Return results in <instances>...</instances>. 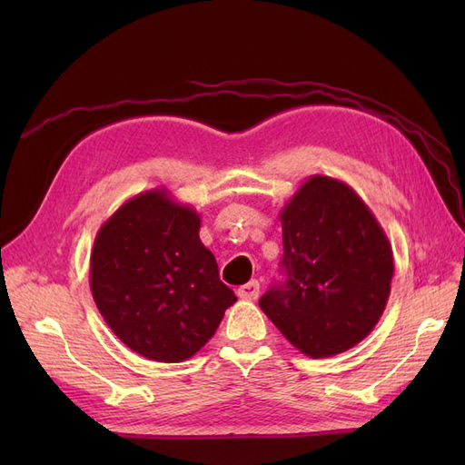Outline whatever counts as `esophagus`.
Instances as JSON below:
<instances>
[{
  "mask_svg": "<svg viewBox=\"0 0 465 465\" xmlns=\"http://www.w3.org/2000/svg\"><path fill=\"white\" fill-rule=\"evenodd\" d=\"M236 294L241 299H244V301H256L258 299V294H260V283L256 279H252V281H248L246 285H242V287H238L236 289Z\"/></svg>",
  "mask_w": 465,
  "mask_h": 465,
  "instance_id": "1",
  "label": "esophagus"
}]
</instances>
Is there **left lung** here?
I'll return each instance as SVG.
<instances>
[{
  "mask_svg": "<svg viewBox=\"0 0 465 465\" xmlns=\"http://www.w3.org/2000/svg\"><path fill=\"white\" fill-rule=\"evenodd\" d=\"M283 285L260 308L287 341L312 359L355 347L382 316L393 254L371 207L345 182L314 174L279 213Z\"/></svg>",
  "mask_w": 465,
  "mask_h": 465,
  "instance_id": "8db88e82",
  "label": "left lung"
}]
</instances>
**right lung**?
Wrapping results in <instances>:
<instances>
[{
    "mask_svg": "<svg viewBox=\"0 0 465 465\" xmlns=\"http://www.w3.org/2000/svg\"><path fill=\"white\" fill-rule=\"evenodd\" d=\"M200 227L198 211L154 188L120 205L96 232L94 304L118 340L149 361L193 357L236 302Z\"/></svg>",
    "mask_w": 465,
    "mask_h": 465,
    "instance_id": "1",
    "label": "right lung"
}]
</instances>
